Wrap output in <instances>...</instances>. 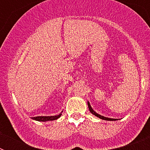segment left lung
Listing matches in <instances>:
<instances>
[{
	"label": "left lung",
	"instance_id": "1",
	"mask_svg": "<svg viewBox=\"0 0 150 150\" xmlns=\"http://www.w3.org/2000/svg\"><path fill=\"white\" fill-rule=\"evenodd\" d=\"M88 109H89V111L90 112L92 113L93 115H95V116H97V117L100 118V119H101V120H107V121H116V120H118L117 119H111V118H108V117H105V116H101V115L98 114V113H97L95 111H94V110L91 108V105H90L89 102L88 101Z\"/></svg>",
	"mask_w": 150,
	"mask_h": 150
}]
</instances>
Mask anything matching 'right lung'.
Wrapping results in <instances>:
<instances>
[{
  "label": "right lung",
  "instance_id": "right-lung-1",
  "mask_svg": "<svg viewBox=\"0 0 150 150\" xmlns=\"http://www.w3.org/2000/svg\"><path fill=\"white\" fill-rule=\"evenodd\" d=\"M63 111H62V112ZM62 112L60 114L56 115V116H36V117H32L31 119L36 121L39 122H46V121H52V120H58L61 116H62Z\"/></svg>",
  "mask_w": 150,
  "mask_h": 150
}]
</instances>
